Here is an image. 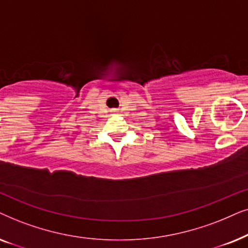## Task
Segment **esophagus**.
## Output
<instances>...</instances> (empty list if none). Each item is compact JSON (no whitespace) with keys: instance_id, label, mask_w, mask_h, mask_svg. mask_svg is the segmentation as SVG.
I'll return each mask as SVG.
<instances>
[{"instance_id":"1","label":"esophagus","mask_w":248,"mask_h":248,"mask_svg":"<svg viewBox=\"0 0 248 248\" xmlns=\"http://www.w3.org/2000/svg\"><path fill=\"white\" fill-rule=\"evenodd\" d=\"M112 113H114V114L118 113V111L117 110H113V111H112Z\"/></svg>"}]
</instances>
